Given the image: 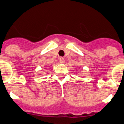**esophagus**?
Returning a JSON list of instances; mask_svg holds the SVG:
<instances>
[{
  "label": "esophagus",
  "mask_w": 124,
  "mask_h": 124,
  "mask_svg": "<svg viewBox=\"0 0 124 124\" xmlns=\"http://www.w3.org/2000/svg\"><path fill=\"white\" fill-rule=\"evenodd\" d=\"M59 62H60L61 63H65V59H64V58L63 57L59 58Z\"/></svg>",
  "instance_id": "esophagus-1"
}]
</instances>
